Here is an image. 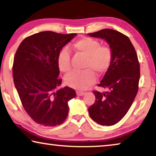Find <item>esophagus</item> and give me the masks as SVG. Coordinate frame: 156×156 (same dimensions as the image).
Returning a JSON list of instances; mask_svg holds the SVG:
<instances>
[{
    "label": "esophagus",
    "instance_id": "obj_1",
    "mask_svg": "<svg viewBox=\"0 0 156 156\" xmlns=\"http://www.w3.org/2000/svg\"><path fill=\"white\" fill-rule=\"evenodd\" d=\"M76 94H77V96H83V95L84 94V92L83 91H77L76 92Z\"/></svg>",
    "mask_w": 156,
    "mask_h": 156
}]
</instances>
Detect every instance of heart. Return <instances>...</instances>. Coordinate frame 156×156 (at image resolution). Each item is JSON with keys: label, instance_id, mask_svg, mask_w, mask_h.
<instances>
[{"label": "heart", "instance_id": "b5f03b06", "mask_svg": "<svg viewBox=\"0 0 156 156\" xmlns=\"http://www.w3.org/2000/svg\"><path fill=\"white\" fill-rule=\"evenodd\" d=\"M76 53L85 57L82 72H72L65 76V83L69 87L78 90H83L94 84L96 76L106 73L113 61V51L110 47L101 45L100 41L90 37H82L73 44ZM71 54L66 48L60 51L57 64L60 72L67 73L71 70Z\"/></svg>", "mask_w": 156, "mask_h": 156}]
</instances>
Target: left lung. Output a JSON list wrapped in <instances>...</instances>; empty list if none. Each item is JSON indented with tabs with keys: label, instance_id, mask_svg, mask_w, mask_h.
<instances>
[{
	"label": "left lung",
	"instance_id": "left-lung-1",
	"mask_svg": "<svg viewBox=\"0 0 156 156\" xmlns=\"http://www.w3.org/2000/svg\"><path fill=\"white\" fill-rule=\"evenodd\" d=\"M90 36L104 38L113 51V61L98 84L105 93L93 91L94 103L89 108L91 119L99 125L112 126L124 118L138 91L140 63L135 48L127 36L112 29H104Z\"/></svg>",
	"mask_w": 156,
	"mask_h": 156
}]
</instances>
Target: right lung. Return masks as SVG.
I'll return each instance as SVG.
<instances>
[{"instance_id": "add662e5", "label": "right lung", "mask_w": 156, "mask_h": 156, "mask_svg": "<svg viewBox=\"0 0 156 156\" xmlns=\"http://www.w3.org/2000/svg\"><path fill=\"white\" fill-rule=\"evenodd\" d=\"M76 34L42 31L25 38L15 54L12 67L16 89L25 112L34 121L46 126L62 124L67 117L68 101L74 89H58L62 79L57 58L60 50Z\"/></svg>"}]
</instances>
